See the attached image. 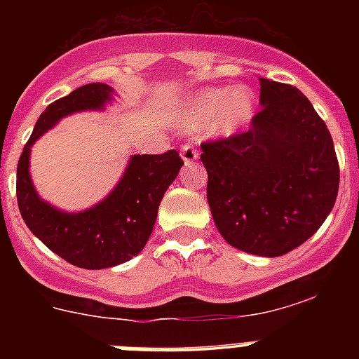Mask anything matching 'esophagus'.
<instances>
[{
	"label": "esophagus",
	"mask_w": 359,
	"mask_h": 359,
	"mask_svg": "<svg viewBox=\"0 0 359 359\" xmlns=\"http://www.w3.org/2000/svg\"><path fill=\"white\" fill-rule=\"evenodd\" d=\"M182 160L185 161V165H190V163H194L196 160H198V151H196L192 145H183L182 147Z\"/></svg>",
	"instance_id": "esophagus-1"
}]
</instances>
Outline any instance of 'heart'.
Returning <instances> with one entry per match:
<instances>
[{
    "label": "heart",
    "mask_w": 359,
    "mask_h": 359,
    "mask_svg": "<svg viewBox=\"0 0 359 359\" xmlns=\"http://www.w3.org/2000/svg\"><path fill=\"white\" fill-rule=\"evenodd\" d=\"M255 111L257 98L246 86L205 88L177 107V126L187 135H198L212 126L215 136L228 138L246 128Z\"/></svg>",
    "instance_id": "obj_1"
}]
</instances>
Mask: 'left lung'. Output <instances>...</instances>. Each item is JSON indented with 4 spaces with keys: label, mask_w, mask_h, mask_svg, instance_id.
Segmentation results:
<instances>
[{
    "label": "left lung",
    "mask_w": 359,
    "mask_h": 359,
    "mask_svg": "<svg viewBox=\"0 0 359 359\" xmlns=\"http://www.w3.org/2000/svg\"><path fill=\"white\" fill-rule=\"evenodd\" d=\"M261 107L243 135L201 145L219 233L252 255L306 243L334 207L340 167L331 133L294 86L261 79Z\"/></svg>",
    "instance_id": "1"
}]
</instances>
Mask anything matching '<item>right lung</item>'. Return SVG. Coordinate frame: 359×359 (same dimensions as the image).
I'll return each mask as SVG.
<instances>
[{"instance_id": "obj_1", "label": "right lung", "mask_w": 359, "mask_h": 359, "mask_svg": "<svg viewBox=\"0 0 359 359\" xmlns=\"http://www.w3.org/2000/svg\"><path fill=\"white\" fill-rule=\"evenodd\" d=\"M113 100L111 86L93 82L50 104L41 113L18 163V205L27 226L53 253L84 269L113 268L144 250L163 194L183 165L174 149L165 154H133L115 189L93 207L66 212L44 201L30 176L32 145L65 116L104 111Z\"/></svg>"}]
</instances>
